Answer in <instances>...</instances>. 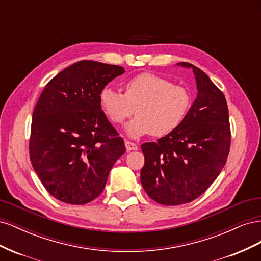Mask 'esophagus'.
Returning a JSON list of instances; mask_svg holds the SVG:
<instances>
[{
  "instance_id": "obj_1",
  "label": "esophagus",
  "mask_w": 261,
  "mask_h": 261,
  "mask_svg": "<svg viewBox=\"0 0 261 261\" xmlns=\"http://www.w3.org/2000/svg\"><path fill=\"white\" fill-rule=\"evenodd\" d=\"M125 147L127 151H132V150H138V146L135 143H132L129 140H125Z\"/></svg>"
}]
</instances>
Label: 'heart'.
I'll use <instances>...</instances> for the list:
<instances>
[{
	"mask_svg": "<svg viewBox=\"0 0 261 261\" xmlns=\"http://www.w3.org/2000/svg\"><path fill=\"white\" fill-rule=\"evenodd\" d=\"M124 94L111 87L99 94L101 110L114 124H122L134 113L136 116L126 125L132 138L147 134L165 136L177 129L191 108V94L183 86L172 84L168 78L144 72L123 84Z\"/></svg>",
	"mask_w": 261,
	"mask_h": 261,
	"instance_id": "1",
	"label": "heart"
}]
</instances>
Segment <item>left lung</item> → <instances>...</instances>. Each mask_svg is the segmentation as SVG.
Masks as SVG:
<instances>
[{
    "label": "left lung",
    "mask_w": 261,
    "mask_h": 261,
    "mask_svg": "<svg viewBox=\"0 0 261 261\" xmlns=\"http://www.w3.org/2000/svg\"><path fill=\"white\" fill-rule=\"evenodd\" d=\"M176 65L193 68L197 98L177 129L156 143L141 145V185L150 198L164 206L191 202L206 192L225 165L231 144L223 92L191 63Z\"/></svg>",
    "instance_id": "obj_1"
}]
</instances>
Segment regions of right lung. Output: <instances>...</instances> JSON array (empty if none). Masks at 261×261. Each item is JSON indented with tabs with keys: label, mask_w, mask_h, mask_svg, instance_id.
<instances>
[{
	"label": "right lung",
	"mask_w": 261,
	"mask_h": 261,
	"mask_svg": "<svg viewBox=\"0 0 261 261\" xmlns=\"http://www.w3.org/2000/svg\"><path fill=\"white\" fill-rule=\"evenodd\" d=\"M124 67L80 61L46 84L33 112L29 154L54 198L90 202L125 152L124 140L101 110L99 94Z\"/></svg>",
	"instance_id": "1"
}]
</instances>
